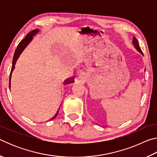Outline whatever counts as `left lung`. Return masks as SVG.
<instances>
[{"instance_id": "left-lung-1", "label": "left lung", "mask_w": 157, "mask_h": 157, "mask_svg": "<svg viewBox=\"0 0 157 157\" xmlns=\"http://www.w3.org/2000/svg\"><path fill=\"white\" fill-rule=\"evenodd\" d=\"M132 44H133V46H134V48L136 49V50H137V51L140 53V55H143V52H142V51H141V50H140V46H139V43H138L137 39H136V38H135V37H133Z\"/></svg>"}]
</instances>
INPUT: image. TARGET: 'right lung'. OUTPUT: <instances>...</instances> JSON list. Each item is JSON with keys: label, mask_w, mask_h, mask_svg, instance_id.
Listing matches in <instances>:
<instances>
[{"label": "right lung", "mask_w": 157, "mask_h": 157, "mask_svg": "<svg viewBox=\"0 0 157 157\" xmlns=\"http://www.w3.org/2000/svg\"><path fill=\"white\" fill-rule=\"evenodd\" d=\"M39 29H36V30H34L33 31L30 32V33L28 34L27 35L25 36V37L24 38V39H23L22 41H21L19 44L18 45V46L17 48V49H16L15 52H14V57H13V60H12V70H11V73H10V86H11V78H12V72L14 71V68H15V65H16V63H17V61L18 60V57H19L20 55H21V53L23 52V50H25V48L26 47L28 46V44L30 43L32 41V40L33 39V36H34L39 33ZM75 77L73 76V77H71V78H68L67 79H66L64 81H63V84L64 85H67L69 84H71V83H73L74 81H75ZM59 108L58 111H57V113L55 115L52 117L51 119H50L49 121H52L53 119H55L56 118L58 112H59Z\"/></svg>", "instance_id": "obj_1"}]
</instances>
